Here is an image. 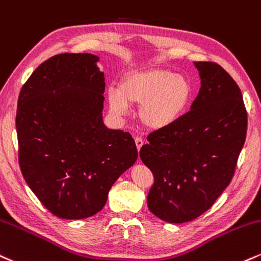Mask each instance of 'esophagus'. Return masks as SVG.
<instances>
[{"label":"esophagus","instance_id":"34e87169","mask_svg":"<svg viewBox=\"0 0 261 261\" xmlns=\"http://www.w3.org/2000/svg\"><path fill=\"white\" fill-rule=\"evenodd\" d=\"M135 143H136V147H137V149H141V147L143 146V140L141 139V137H136V139H135Z\"/></svg>","mask_w":261,"mask_h":261}]
</instances>
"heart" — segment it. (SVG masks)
I'll use <instances>...</instances> for the list:
<instances>
[{"label": "heart", "mask_w": 261, "mask_h": 261, "mask_svg": "<svg viewBox=\"0 0 261 261\" xmlns=\"http://www.w3.org/2000/svg\"><path fill=\"white\" fill-rule=\"evenodd\" d=\"M193 98V85L168 69H148L126 75L119 90L108 91L112 112L122 115L127 106H141L140 120L149 130H163L177 122Z\"/></svg>", "instance_id": "obj_1"}]
</instances>
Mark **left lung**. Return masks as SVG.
Returning a JSON list of instances; mask_svg holds the SVG:
<instances>
[{
    "mask_svg": "<svg viewBox=\"0 0 261 261\" xmlns=\"http://www.w3.org/2000/svg\"><path fill=\"white\" fill-rule=\"evenodd\" d=\"M202 79L191 111L170 127L147 136L140 150L154 182L147 204L163 221L194 220L230 185L247 135L242 92L224 68L196 62Z\"/></svg>",
    "mask_w": 261,
    "mask_h": 261,
    "instance_id": "1",
    "label": "left lung"
}]
</instances>
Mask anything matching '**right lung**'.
<instances>
[{
  "mask_svg": "<svg viewBox=\"0 0 261 261\" xmlns=\"http://www.w3.org/2000/svg\"><path fill=\"white\" fill-rule=\"evenodd\" d=\"M91 53H62L21 87L15 127L21 174L53 215H95L118 177L136 162L128 133L106 127L105 75Z\"/></svg>",
  "mask_w": 261,
  "mask_h": 261,
  "instance_id": "right-lung-1",
  "label": "right lung"
}]
</instances>
